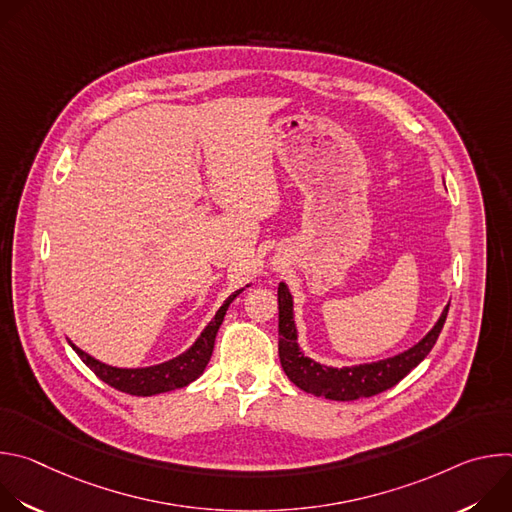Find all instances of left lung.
Returning <instances> with one entry per match:
<instances>
[{
    "mask_svg": "<svg viewBox=\"0 0 512 512\" xmlns=\"http://www.w3.org/2000/svg\"><path fill=\"white\" fill-rule=\"evenodd\" d=\"M277 304H279V360L285 375L296 387L316 397H326L334 401H354L360 397H373L391 387H395L403 377H407L417 364L429 354L433 344L440 336L450 304L444 314L431 328V332L417 342L413 348L379 360L371 364H358V367L330 369L310 360L298 348V336L294 326V310H291V294L285 283L277 287Z\"/></svg>",
    "mask_w": 512,
    "mask_h": 512,
    "instance_id": "obj_1",
    "label": "left lung"
}]
</instances>
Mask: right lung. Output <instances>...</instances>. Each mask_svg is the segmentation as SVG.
<instances>
[{"label":"right lung","instance_id":"obj_1","mask_svg":"<svg viewBox=\"0 0 512 512\" xmlns=\"http://www.w3.org/2000/svg\"><path fill=\"white\" fill-rule=\"evenodd\" d=\"M239 294H241V289L235 291L233 296H229V300L221 306V310L216 312V316L210 320V324L198 336V340L184 354H180L178 358L168 360L164 364H158V367L115 369V367H109V364H103V362L95 360L93 356L85 354L75 344H70V346L77 350V354L83 358V362L103 383H107L109 387H113L121 393L135 395V397H150V395L182 389V387L190 385L192 381H196L204 373L206 364L210 360V354H212V348H214L216 332H218V328H221L231 302Z\"/></svg>","mask_w":512,"mask_h":512}]
</instances>
